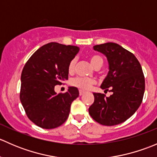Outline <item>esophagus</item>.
Here are the masks:
<instances>
[{
	"label": "esophagus",
	"instance_id": "esophagus-1",
	"mask_svg": "<svg viewBox=\"0 0 157 157\" xmlns=\"http://www.w3.org/2000/svg\"><path fill=\"white\" fill-rule=\"evenodd\" d=\"M84 94H85V93L83 91H82V90H80V91H79V95H80V96H83V95H84Z\"/></svg>",
	"mask_w": 157,
	"mask_h": 157
}]
</instances>
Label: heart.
Listing matches in <instances>:
<instances>
[{
	"label": "heart",
	"mask_w": 157,
	"mask_h": 157,
	"mask_svg": "<svg viewBox=\"0 0 157 157\" xmlns=\"http://www.w3.org/2000/svg\"><path fill=\"white\" fill-rule=\"evenodd\" d=\"M90 61L93 67L96 69H99L103 64V59L99 55H92L90 56ZM76 64V60H71L68 65V72L72 74L74 71ZM71 84L75 87L79 88L81 90H89L93 84H95V80L91 78H85V77H76L71 80Z\"/></svg>",
	"instance_id": "1"
}]
</instances>
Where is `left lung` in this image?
I'll list each match as a JSON object with an SVG mask.
<instances>
[{
	"mask_svg": "<svg viewBox=\"0 0 157 157\" xmlns=\"http://www.w3.org/2000/svg\"><path fill=\"white\" fill-rule=\"evenodd\" d=\"M95 51L106 56L109 73L100 87L112 92L93 93L94 102L89 108L90 116L102 125L121 124L132 116L143 100L145 80L140 62L134 54L113 42L96 45Z\"/></svg>",
	"mask_w": 157,
	"mask_h": 157,
	"instance_id": "1",
	"label": "left lung"
}]
</instances>
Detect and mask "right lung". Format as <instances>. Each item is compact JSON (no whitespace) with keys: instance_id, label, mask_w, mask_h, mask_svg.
Returning a JSON list of instances; mask_svg holds the SVG:
<instances>
[{"instance_id":"obj_1","label":"right lung","mask_w":157,"mask_h":157,"mask_svg":"<svg viewBox=\"0 0 157 157\" xmlns=\"http://www.w3.org/2000/svg\"><path fill=\"white\" fill-rule=\"evenodd\" d=\"M78 52L77 46L50 42L38 49L25 64L20 102L29 120L39 127L58 128L68 118L78 90L70 86L66 93L57 94L55 86L68 79L69 63Z\"/></svg>"}]
</instances>
